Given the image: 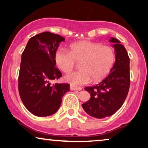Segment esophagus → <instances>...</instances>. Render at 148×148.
<instances>
[{
  "instance_id": "1",
  "label": "esophagus",
  "mask_w": 148,
  "mask_h": 148,
  "mask_svg": "<svg viewBox=\"0 0 148 148\" xmlns=\"http://www.w3.org/2000/svg\"><path fill=\"white\" fill-rule=\"evenodd\" d=\"M70 89L71 90H73V91H80L82 90V88L81 87H78V86H70Z\"/></svg>"
}]
</instances>
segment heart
I'll return each instance as SVG.
<instances>
[{
	"label": "heart",
	"instance_id": "heart-1",
	"mask_svg": "<svg viewBox=\"0 0 148 148\" xmlns=\"http://www.w3.org/2000/svg\"><path fill=\"white\" fill-rule=\"evenodd\" d=\"M80 60L81 69L71 72L64 77L66 82L74 86L88 84L92 79L98 82L104 78L114 62V50L98 42L81 41L72 44L69 51L58 48L54 54L56 66L64 73L70 71L75 60Z\"/></svg>",
	"mask_w": 148,
	"mask_h": 148
}]
</instances>
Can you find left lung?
<instances>
[{
    "label": "left lung",
    "instance_id": "8db88e82",
    "mask_svg": "<svg viewBox=\"0 0 148 148\" xmlns=\"http://www.w3.org/2000/svg\"><path fill=\"white\" fill-rule=\"evenodd\" d=\"M110 42L114 48V65L106 78L94 86L85 88L91 97L82 107L86 113L96 119L114 114L124 103L130 86L128 53L116 38H111Z\"/></svg>",
    "mask_w": 148,
    "mask_h": 148
}]
</instances>
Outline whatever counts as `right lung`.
Segmentation results:
<instances>
[{
	"instance_id": "obj_1",
	"label": "right lung",
	"mask_w": 148,
	"mask_h": 148,
	"mask_svg": "<svg viewBox=\"0 0 148 148\" xmlns=\"http://www.w3.org/2000/svg\"><path fill=\"white\" fill-rule=\"evenodd\" d=\"M65 39L45 32L30 38L21 55L18 88L24 106L38 116H47L60 108L62 98L70 90L68 84H51L62 77L55 66L54 54Z\"/></svg>"
}]
</instances>
